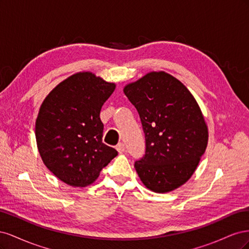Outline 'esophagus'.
<instances>
[{
	"mask_svg": "<svg viewBox=\"0 0 249 249\" xmlns=\"http://www.w3.org/2000/svg\"><path fill=\"white\" fill-rule=\"evenodd\" d=\"M116 149H117V152L119 154H122V153H124V150H125V145L124 144L123 142H120V143H118V144L116 145Z\"/></svg>",
	"mask_w": 249,
	"mask_h": 249,
	"instance_id": "esophagus-1",
	"label": "esophagus"
}]
</instances>
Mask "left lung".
<instances>
[{
  "label": "left lung",
  "mask_w": 249,
  "mask_h": 249,
  "mask_svg": "<svg viewBox=\"0 0 249 249\" xmlns=\"http://www.w3.org/2000/svg\"><path fill=\"white\" fill-rule=\"evenodd\" d=\"M137 109L145 155L135 169L147 189L166 193L184 185L208 144V126L197 102L177 78L152 71L124 88Z\"/></svg>",
  "instance_id": "1"
}]
</instances>
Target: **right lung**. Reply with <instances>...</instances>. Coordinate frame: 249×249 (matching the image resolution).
<instances>
[{"label": "right lung", "mask_w": 249, "mask_h": 249, "mask_svg": "<svg viewBox=\"0 0 249 249\" xmlns=\"http://www.w3.org/2000/svg\"><path fill=\"white\" fill-rule=\"evenodd\" d=\"M115 89L94 73H74L42 102L35 124L37 147L48 169L72 187H85L117 156L102 141L101 109Z\"/></svg>", "instance_id": "add662e5"}]
</instances>
